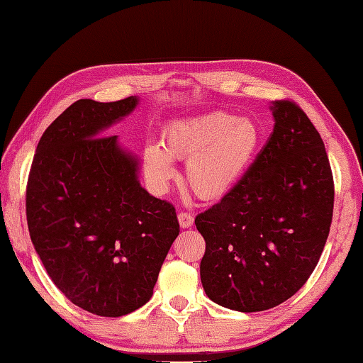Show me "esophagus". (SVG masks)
<instances>
[{
	"label": "esophagus",
	"mask_w": 363,
	"mask_h": 363,
	"mask_svg": "<svg viewBox=\"0 0 363 363\" xmlns=\"http://www.w3.org/2000/svg\"><path fill=\"white\" fill-rule=\"evenodd\" d=\"M179 223H180V225L182 228H191V225H193V223H194V216L191 215V213H188V211H180L179 213Z\"/></svg>",
	"instance_id": "34e87169"
}]
</instances>
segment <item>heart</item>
<instances>
[{
    "label": "heart",
    "instance_id": "obj_1",
    "mask_svg": "<svg viewBox=\"0 0 363 363\" xmlns=\"http://www.w3.org/2000/svg\"><path fill=\"white\" fill-rule=\"evenodd\" d=\"M259 147L251 120L224 112L175 120L162 128L160 145H147L143 170L155 189H166L175 177L172 160H184V182L203 201H218L235 189Z\"/></svg>",
    "mask_w": 363,
    "mask_h": 363
}]
</instances>
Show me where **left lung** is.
Masks as SVG:
<instances>
[{"label":"left lung","instance_id":"left-lung-1","mask_svg":"<svg viewBox=\"0 0 363 363\" xmlns=\"http://www.w3.org/2000/svg\"><path fill=\"white\" fill-rule=\"evenodd\" d=\"M272 113L273 133L242 182L194 220L205 240V294L243 313L273 308L302 288L333 215V175L316 128L289 99L273 102Z\"/></svg>","mask_w":363,"mask_h":363}]
</instances>
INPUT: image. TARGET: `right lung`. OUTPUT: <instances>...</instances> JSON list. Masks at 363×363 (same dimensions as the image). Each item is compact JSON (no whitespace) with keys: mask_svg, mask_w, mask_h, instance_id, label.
Listing matches in <instances>:
<instances>
[{"mask_svg":"<svg viewBox=\"0 0 363 363\" xmlns=\"http://www.w3.org/2000/svg\"><path fill=\"white\" fill-rule=\"evenodd\" d=\"M139 99H79L45 129L26 184L34 250L55 286L88 313L120 318L153 296L180 225L139 183V161L104 135Z\"/></svg>","mask_w":363,"mask_h":363,"instance_id":"obj_1","label":"right lung"}]
</instances>
